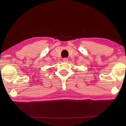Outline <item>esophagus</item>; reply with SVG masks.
<instances>
[{
	"label": "esophagus",
	"instance_id": "34e87169",
	"mask_svg": "<svg viewBox=\"0 0 126 126\" xmlns=\"http://www.w3.org/2000/svg\"><path fill=\"white\" fill-rule=\"evenodd\" d=\"M63 61L64 62H67L68 61V59L67 58H63Z\"/></svg>",
	"mask_w": 126,
	"mask_h": 126
}]
</instances>
